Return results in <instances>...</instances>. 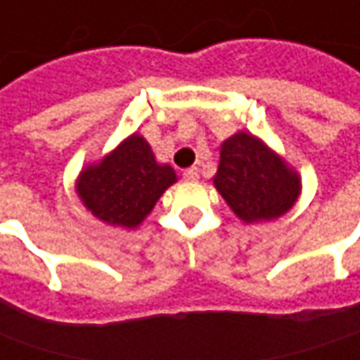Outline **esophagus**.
Wrapping results in <instances>:
<instances>
[{
	"instance_id": "obj_1",
	"label": "esophagus",
	"mask_w": 360,
	"mask_h": 360,
	"mask_svg": "<svg viewBox=\"0 0 360 360\" xmlns=\"http://www.w3.org/2000/svg\"><path fill=\"white\" fill-rule=\"evenodd\" d=\"M183 179H185V181H197V179H199V169H197V167L185 169V171H183Z\"/></svg>"
}]
</instances>
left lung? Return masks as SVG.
Masks as SVG:
<instances>
[{"instance_id": "1", "label": "left lung", "mask_w": 360, "mask_h": 360, "mask_svg": "<svg viewBox=\"0 0 360 360\" xmlns=\"http://www.w3.org/2000/svg\"><path fill=\"white\" fill-rule=\"evenodd\" d=\"M213 187L243 224H259L288 213L300 197L302 181L259 136L240 131L221 143Z\"/></svg>"}]
</instances>
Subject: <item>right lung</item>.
Segmentation results:
<instances>
[{
  "label": "right lung",
  "mask_w": 360,
  "mask_h": 360,
  "mask_svg": "<svg viewBox=\"0 0 360 360\" xmlns=\"http://www.w3.org/2000/svg\"><path fill=\"white\" fill-rule=\"evenodd\" d=\"M173 183L175 169L159 163L147 139L133 133L102 159L82 167L76 195L96 219L136 229Z\"/></svg>",
  "instance_id": "right-lung-1"
}]
</instances>
